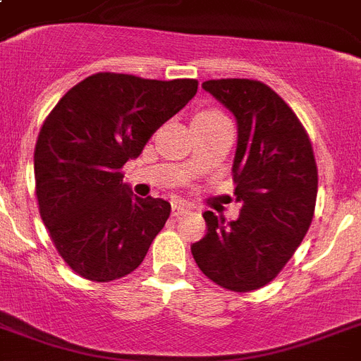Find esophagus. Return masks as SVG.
I'll return each mask as SVG.
<instances>
[{
	"instance_id": "1",
	"label": "esophagus",
	"mask_w": 361,
	"mask_h": 361,
	"mask_svg": "<svg viewBox=\"0 0 361 361\" xmlns=\"http://www.w3.org/2000/svg\"><path fill=\"white\" fill-rule=\"evenodd\" d=\"M191 209V206L187 202H181V200H176V202H172V215H183L185 212H189Z\"/></svg>"
}]
</instances>
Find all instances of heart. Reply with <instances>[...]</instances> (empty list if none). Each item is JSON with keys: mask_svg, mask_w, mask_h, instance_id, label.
<instances>
[{"mask_svg": "<svg viewBox=\"0 0 361 361\" xmlns=\"http://www.w3.org/2000/svg\"><path fill=\"white\" fill-rule=\"evenodd\" d=\"M215 116H223L217 110H202V112H198L197 118H215Z\"/></svg>", "mask_w": 361, "mask_h": 361, "instance_id": "heart-1", "label": "heart"}]
</instances>
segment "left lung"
<instances>
[{"mask_svg": "<svg viewBox=\"0 0 361 361\" xmlns=\"http://www.w3.org/2000/svg\"><path fill=\"white\" fill-rule=\"evenodd\" d=\"M202 87L238 121L236 221L204 212L208 232L192 243L202 274L223 288L251 292L275 279L313 221L319 172L307 133L292 109L258 80L223 78Z\"/></svg>", "mask_w": 361, "mask_h": 361, "instance_id": "1", "label": "left lung"}]
</instances>
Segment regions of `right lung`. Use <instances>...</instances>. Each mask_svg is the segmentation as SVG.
Masks as SVG:
<instances>
[{
	"mask_svg": "<svg viewBox=\"0 0 361 361\" xmlns=\"http://www.w3.org/2000/svg\"><path fill=\"white\" fill-rule=\"evenodd\" d=\"M197 90L192 78L97 73L48 114L33 157L37 202L54 245L78 275L109 283L140 266L170 204L135 197L121 169Z\"/></svg>",
	"mask_w": 361,
	"mask_h": 361,
	"instance_id": "right-lung-1",
	"label": "right lung"
}]
</instances>
